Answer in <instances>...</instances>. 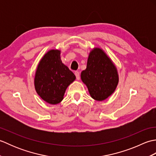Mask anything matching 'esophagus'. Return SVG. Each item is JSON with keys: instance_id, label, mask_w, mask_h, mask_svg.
Here are the masks:
<instances>
[{"instance_id": "obj_1", "label": "esophagus", "mask_w": 156, "mask_h": 156, "mask_svg": "<svg viewBox=\"0 0 156 156\" xmlns=\"http://www.w3.org/2000/svg\"><path fill=\"white\" fill-rule=\"evenodd\" d=\"M75 75H76V79H77V80H79V79H80V73H79L78 72H76Z\"/></svg>"}]
</instances>
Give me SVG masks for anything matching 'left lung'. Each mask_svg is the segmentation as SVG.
Returning <instances> with one entry per match:
<instances>
[{"label": "left lung", "mask_w": 156, "mask_h": 156, "mask_svg": "<svg viewBox=\"0 0 156 156\" xmlns=\"http://www.w3.org/2000/svg\"><path fill=\"white\" fill-rule=\"evenodd\" d=\"M81 80L96 101L107 99L115 92L119 82L117 68L102 49L90 52L87 68L81 72Z\"/></svg>", "instance_id": "left-lung-1"}]
</instances>
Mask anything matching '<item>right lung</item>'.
Here are the masks:
<instances>
[{
    "label": "right lung",
    "instance_id": "add662e5",
    "mask_svg": "<svg viewBox=\"0 0 156 156\" xmlns=\"http://www.w3.org/2000/svg\"><path fill=\"white\" fill-rule=\"evenodd\" d=\"M76 76L60 58V51L51 49L39 62L35 72L34 84L38 95L51 105L60 102L66 88Z\"/></svg>",
    "mask_w": 156,
    "mask_h": 156
}]
</instances>
